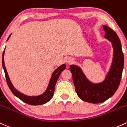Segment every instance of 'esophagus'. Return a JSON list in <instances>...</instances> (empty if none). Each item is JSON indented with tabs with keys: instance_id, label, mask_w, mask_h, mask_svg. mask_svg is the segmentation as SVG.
Here are the masks:
<instances>
[{
	"instance_id": "1",
	"label": "esophagus",
	"mask_w": 127,
	"mask_h": 127,
	"mask_svg": "<svg viewBox=\"0 0 127 127\" xmlns=\"http://www.w3.org/2000/svg\"><path fill=\"white\" fill-rule=\"evenodd\" d=\"M65 61H66V62L67 63L70 64L72 62V61H73V59H72L71 57H67V58H66V60H65Z\"/></svg>"
}]
</instances>
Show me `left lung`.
I'll return each mask as SVG.
<instances>
[{
    "label": "left lung",
    "instance_id": "8db88e82",
    "mask_svg": "<svg viewBox=\"0 0 127 127\" xmlns=\"http://www.w3.org/2000/svg\"><path fill=\"white\" fill-rule=\"evenodd\" d=\"M105 37L111 43L113 53L112 61L105 78L99 83H93L86 77L80 67L70 65L75 90L79 98L86 102H103L115 94L120 84L124 64L122 45L118 35L110 27L103 25Z\"/></svg>",
    "mask_w": 127,
    "mask_h": 127
}]
</instances>
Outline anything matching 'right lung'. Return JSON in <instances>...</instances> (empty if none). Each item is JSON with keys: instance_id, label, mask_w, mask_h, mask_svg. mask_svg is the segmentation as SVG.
<instances>
[{"instance_id": "1", "label": "right lung", "mask_w": 127, "mask_h": 127, "mask_svg": "<svg viewBox=\"0 0 127 127\" xmlns=\"http://www.w3.org/2000/svg\"><path fill=\"white\" fill-rule=\"evenodd\" d=\"M11 34L12 33L9 35V36L8 37V39H7V41H8V40H9V38H10ZM5 49H4V51L2 54V66H3V68L4 72H5V76H6L7 84H8V87H9V88L10 89V90H11L12 93H13L16 97H17L18 98H19L20 99L22 100L23 102L26 103V104H30V105H42V104H45V103L48 102V101H49L51 99V98L52 97L53 95H54L55 84H56L57 80H58V78H59L61 72L66 69V64H61V66L58 67H57V69L53 72L52 74L51 75V79H50L49 82L48 87H47L46 90L42 93V94L39 95H36V96H28L20 92L19 91H18V90H17L14 87L13 85H12L11 81L10 79H9V76H8V72H7L6 69V67H5V62H4V55H5Z\"/></svg>"}]
</instances>
